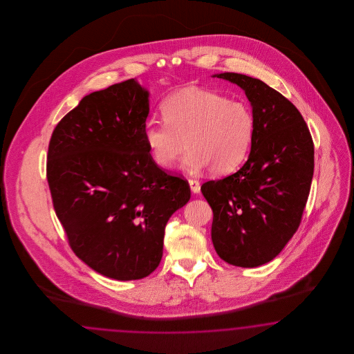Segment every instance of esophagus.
Masks as SVG:
<instances>
[{"mask_svg": "<svg viewBox=\"0 0 354 354\" xmlns=\"http://www.w3.org/2000/svg\"><path fill=\"white\" fill-rule=\"evenodd\" d=\"M188 183H189V187H191V189H192L193 193H200L201 187H200V182H198V180H196V179H189Z\"/></svg>", "mask_w": 354, "mask_h": 354, "instance_id": "esophagus-1", "label": "esophagus"}]
</instances>
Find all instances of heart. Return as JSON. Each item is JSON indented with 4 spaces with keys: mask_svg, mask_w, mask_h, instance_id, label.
<instances>
[{
    "mask_svg": "<svg viewBox=\"0 0 354 354\" xmlns=\"http://www.w3.org/2000/svg\"><path fill=\"white\" fill-rule=\"evenodd\" d=\"M165 123L148 122L144 140L151 160L169 170L180 158L184 142L188 170L222 175L247 158L254 136V117L247 104L213 91L191 88L167 97L161 105Z\"/></svg>",
    "mask_w": 354,
    "mask_h": 354,
    "instance_id": "obj_1",
    "label": "heart"
}]
</instances>
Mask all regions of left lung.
<instances>
[{
    "mask_svg": "<svg viewBox=\"0 0 354 354\" xmlns=\"http://www.w3.org/2000/svg\"><path fill=\"white\" fill-rule=\"evenodd\" d=\"M214 76L245 91L254 136L239 171L201 185L213 210L212 240L227 263L257 268L277 257L300 225L314 172V142L297 107L278 91L243 74Z\"/></svg>",
    "mask_w": 354,
    "mask_h": 354,
    "instance_id": "8db88e82",
    "label": "left lung"
}]
</instances>
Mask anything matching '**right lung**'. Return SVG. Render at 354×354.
<instances>
[{"mask_svg":"<svg viewBox=\"0 0 354 354\" xmlns=\"http://www.w3.org/2000/svg\"><path fill=\"white\" fill-rule=\"evenodd\" d=\"M148 91L129 79L84 97L55 126L46 179L68 244L107 278L148 277L161 262L167 221L191 198L144 140Z\"/></svg>","mask_w":354,"mask_h":354,"instance_id":"right-lung-1","label":"right lung"}]
</instances>
